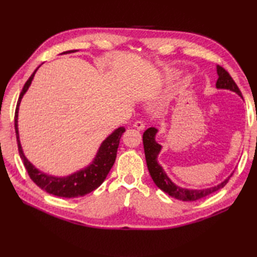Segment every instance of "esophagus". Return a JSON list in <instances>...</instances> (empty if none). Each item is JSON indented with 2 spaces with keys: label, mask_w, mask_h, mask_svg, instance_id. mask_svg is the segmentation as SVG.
<instances>
[{
  "label": "esophagus",
  "mask_w": 257,
  "mask_h": 257,
  "mask_svg": "<svg viewBox=\"0 0 257 257\" xmlns=\"http://www.w3.org/2000/svg\"><path fill=\"white\" fill-rule=\"evenodd\" d=\"M134 125L136 128H137L138 130H143L144 128H145V123L141 121V120H137V121H136L135 123H134Z\"/></svg>",
  "instance_id": "34e87169"
}]
</instances>
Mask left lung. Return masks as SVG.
I'll use <instances>...</instances> for the list:
<instances>
[{
	"mask_svg": "<svg viewBox=\"0 0 257 257\" xmlns=\"http://www.w3.org/2000/svg\"><path fill=\"white\" fill-rule=\"evenodd\" d=\"M216 72H217V75H219V78H217V81H216V88L230 89L234 92H236L237 95L243 97L241 90L238 89L237 85L235 84V81L233 80L231 75L228 74L224 68L220 66V65H217ZM157 132L158 130L156 128L147 129L144 133L143 140H144L146 161H147V166H148L149 173L157 187L161 189L163 192L171 195L172 198H176L181 201H196L199 199L205 198V196L214 193L217 190L225 187L233 173L222 183L209 189L189 190V189L180 188L178 185L174 184L171 180L167 177V174L162 170V168L159 166V163L157 162V156L161 150V146L159 144H157L155 140Z\"/></svg>",
	"mask_w": 257,
	"mask_h": 257,
	"instance_id": "1",
	"label": "left lung"
}]
</instances>
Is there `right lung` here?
<instances>
[{"label": "right lung", "mask_w": 257, "mask_h": 257, "mask_svg": "<svg viewBox=\"0 0 257 257\" xmlns=\"http://www.w3.org/2000/svg\"><path fill=\"white\" fill-rule=\"evenodd\" d=\"M75 51H67L65 53H73ZM35 72L31 75V77L26 80V83L22 89L18 103H16L15 116H14V124H15V133H16V141H18L19 154L23 165L29 173L32 181L34 182L37 187H40L42 190L46 191L47 193L61 196V198H77V196H84L87 193H90L91 191L97 189L99 185L105 181L107 174L112 168L114 160L117 157V150L119 146L120 138L122 134L125 132L123 127H120L117 130L109 136V137L101 144L98 154L92 161L89 167H87L83 170L76 172L72 176L65 178H55L47 176V174L38 171L35 167H33L32 163L26 159L19 139V129H18V116H19V106L22 97L25 94V91L29 89V87L32 83V79L34 77Z\"/></svg>", "instance_id": "add662e5"}]
</instances>
